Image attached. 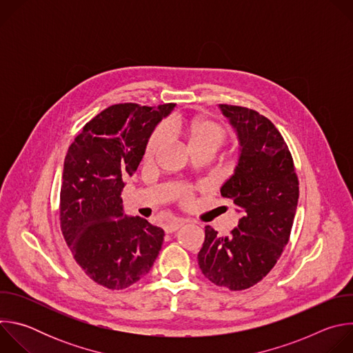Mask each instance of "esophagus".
I'll return each mask as SVG.
<instances>
[{"label":"esophagus","instance_id":"34e87169","mask_svg":"<svg viewBox=\"0 0 353 353\" xmlns=\"http://www.w3.org/2000/svg\"><path fill=\"white\" fill-rule=\"evenodd\" d=\"M184 223H187V221H185V219L174 218L173 221H170V222H168V223L165 225V232H166V233H173V232L179 230Z\"/></svg>","mask_w":353,"mask_h":353}]
</instances>
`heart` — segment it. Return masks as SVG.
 <instances>
[{
	"label": "heart",
	"mask_w": 353,
	"mask_h": 353,
	"mask_svg": "<svg viewBox=\"0 0 353 353\" xmlns=\"http://www.w3.org/2000/svg\"><path fill=\"white\" fill-rule=\"evenodd\" d=\"M170 131L187 138L192 152L195 150H211V152H218V150L226 143L229 138L228 128L211 119H199V117H173L169 124H159L154 132L150 134L146 146H145V161L154 162L159 154L169 142ZM183 201L188 203L190 194L184 192Z\"/></svg>",
	"instance_id": "b5f03b06"
}]
</instances>
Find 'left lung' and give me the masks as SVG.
I'll return each instance as SVG.
<instances>
[{
  "label": "left lung",
  "instance_id": "left-lung-1",
  "mask_svg": "<svg viewBox=\"0 0 353 353\" xmlns=\"http://www.w3.org/2000/svg\"><path fill=\"white\" fill-rule=\"evenodd\" d=\"M236 128L241 154L221 194L243 216L228 236L205 226L198 253L201 271L216 286L244 290L275 267L289 241L299 199V179L278 128L253 109L221 105Z\"/></svg>",
  "mask_w": 353,
  "mask_h": 353
}]
</instances>
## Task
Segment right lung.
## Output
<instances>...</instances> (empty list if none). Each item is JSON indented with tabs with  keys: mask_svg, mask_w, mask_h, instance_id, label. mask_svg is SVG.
Here are the masks:
<instances>
[{
	"mask_svg": "<svg viewBox=\"0 0 353 353\" xmlns=\"http://www.w3.org/2000/svg\"><path fill=\"white\" fill-rule=\"evenodd\" d=\"M174 103H119L88 121L70 145L60 192V226L72 257L97 285L120 290L142 279L162 248L163 229L123 214L121 190L155 125Z\"/></svg>",
	"mask_w": 353,
	"mask_h": 353,
	"instance_id": "right-lung-1",
	"label": "right lung"
}]
</instances>
